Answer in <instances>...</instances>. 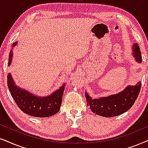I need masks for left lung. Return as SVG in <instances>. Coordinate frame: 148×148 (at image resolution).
<instances>
[{"mask_svg":"<svg viewBox=\"0 0 148 148\" xmlns=\"http://www.w3.org/2000/svg\"><path fill=\"white\" fill-rule=\"evenodd\" d=\"M134 46V57L136 61L141 63L142 59L139 47L136 44ZM141 87V82H138L135 86H128L117 94L99 99H91L85 93L87 105L89 106L91 111L102 117H111L119 115L132 107L139 96Z\"/></svg>","mask_w":148,"mask_h":148,"instance_id":"8db88e82","label":"left lung"}]
</instances>
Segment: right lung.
Listing matches in <instances>:
<instances>
[{
    "label": "right lung",
    "instance_id": "1",
    "mask_svg": "<svg viewBox=\"0 0 148 148\" xmlns=\"http://www.w3.org/2000/svg\"><path fill=\"white\" fill-rule=\"evenodd\" d=\"M16 43L13 44L15 46ZM12 52L9 56L8 65L11 64ZM7 86L15 102L24 113L37 117H47L59 112L62 103L64 85L48 97H37L27 91L16 87L10 74L7 76Z\"/></svg>",
    "mask_w": 148,
    "mask_h": 148
}]
</instances>
